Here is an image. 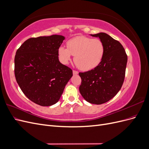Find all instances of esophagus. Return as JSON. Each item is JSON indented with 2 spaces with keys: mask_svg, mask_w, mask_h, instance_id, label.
Wrapping results in <instances>:
<instances>
[{
  "mask_svg": "<svg viewBox=\"0 0 149 149\" xmlns=\"http://www.w3.org/2000/svg\"><path fill=\"white\" fill-rule=\"evenodd\" d=\"M73 74H78V71H76V70H73Z\"/></svg>",
  "mask_w": 149,
  "mask_h": 149,
  "instance_id": "34e87169",
  "label": "esophagus"
}]
</instances>
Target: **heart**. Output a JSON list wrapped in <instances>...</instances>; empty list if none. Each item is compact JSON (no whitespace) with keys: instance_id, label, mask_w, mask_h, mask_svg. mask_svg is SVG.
Wrapping results in <instances>:
<instances>
[{"instance_id":"b5f03b06","label":"heart","mask_w":149,"mask_h":149,"mask_svg":"<svg viewBox=\"0 0 149 149\" xmlns=\"http://www.w3.org/2000/svg\"><path fill=\"white\" fill-rule=\"evenodd\" d=\"M66 48L61 46L58 54L63 63H67L73 55L76 65L82 70H91L102 61L105 47L100 39L78 36L69 40Z\"/></svg>"}]
</instances>
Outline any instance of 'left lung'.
<instances>
[{
	"label": "left lung",
	"mask_w": 149,
	"mask_h": 149,
	"mask_svg": "<svg viewBox=\"0 0 149 149\" xmlns=\"http://www.w3.org/2000/svg\"><path fill=\"white\" fill-rule=\"evenodd\" d=\"M99 37L105 47L101 63L93 70L79 73L81 78L79 92L86 101L101 104L114 97L123 84L127 56L118 40L105 33L91 35Z\"/></svg>",
	"instance_id": "8db88e82"
}]
</instances>
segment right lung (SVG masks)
Here are the masks:
<instances>
[{
  "label": "right lung",
  "instance_id": "add662e5",
  "mask_svg": "<svg viewBox=\"0 0 149 149\" xmlns=\"http://www.w3.org/2000/svg\"><path fill=\"white\" fill-rule=\"evenodd\" d=\"M65 37L53 35L30 38L17 49L14 73L22 92L42 106L55 104L73 76L70 68L58 59V49Z\"/></svg>",
  "mask_w": 149,
  "mask_h": 149
}]
</instances>
